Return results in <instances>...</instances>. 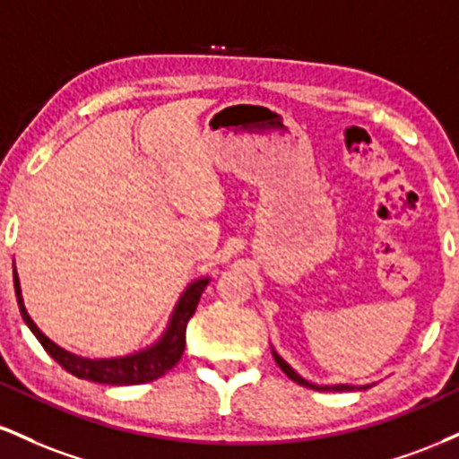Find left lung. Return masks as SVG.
Listing matches in <instances>:
<instances>
[{
  "label": "left lung",
  "instance_id": "8db88e82",
  "mask_svg": "<svg viewBox=\"0 0 459 459\" xmlns=\"http://www.w3.org/2000/svg\"><path fill=\"white\" fill-rule=\"evenodd\" d=\"M273 358H276V365H278V367H281V368H282V371H284V373H287V376H289V377H291V380H293V382L302 384V386H310V388H319V386H313V384H308L307 380H302V377H299V376H298V373H296V371H293V368H291V367H289V365H287V362H284L281 356H278V354H273ZM362 388H368V386H362ZM328 391H330V388H328ZM332 391H354V386H347V384H339V386H332Z\"/></svg>",
  "mask_w": 459,
  "mask_h": 459
}]
</instances>
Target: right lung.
Listing matches in <instances>:
<instances>
[{"label": "right lung", "mask_w": 459, "mask_h": 459, "mask_svg": "<svg viewBox=\"0 0 459 459\" xmlns=\"http://www.w3.org/2000/svg\"><path fill=\"white\" fill-rule=\"evenodd\" d=\"M13 276H14V293H17L21 317H23L25 324H28V328L34 332V336L40 341V345L45 347L47 354L54 358L57 365L65 367L68 373L82 377V380H91L99 384H116V386L152 382L157 380V377H161L163 373L170 371V368L181 360L183 350H186L187 321L194 313H196L200 296H203L204 287L209 284V278H203V281L189 284L187 291L183 293L181 302H178L175 315H172L168 332L161 336V341L155 347L142 351V354L112 358V360H88V358L73 356L68 354V351L60 350V347L47 339L43 332L36 328V324L30 319L28 310L23 307L17 272H13Z\"/></svg>", "instance_id": "right-lung-1"}]
</instances>
